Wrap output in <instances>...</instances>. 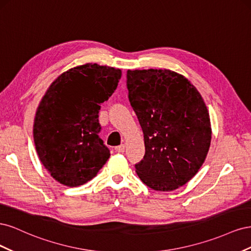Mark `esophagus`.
<instances>
[{"instance_id":"1","label":"esophagus","mask_w":251,"mask_h":251,"mask_svg":"<svg viewBox=\"0 0 251 251\" xmlns=\"http://www.w3.org/2000/svg\"><path fill=\"white\" fill-rule=\"evenodd\" d=\"M125 150H126L125 144H120V146L115 147V151H117V153H124Z\"/></svg>"}]
</instances>
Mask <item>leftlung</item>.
<instances>
[{"instance_id":"1","label":"left lung","mask_w":251,"mask_h":251,"mask_svg":"<svg viewBox=\"0 0 251 251\" xmlns=\"http://www.w3.org/2000/svg\"><path fill=\"white\" fill-rule=\"evenodd\" d=\"M128 100L144 135L146 154L135 164L144 184L170 192L198 173L208 153L211 127L200 93L170 70H127Z\"/></svg>"}]
</instances>
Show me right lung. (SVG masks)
<instances>
[{"label": "right lung", "mask_w": 251, "mask_h": 251, "mask_svg": "<svg viewBox=\"0 0 251 251\" xmlns=\"http://www.w3.org/2000/svg\"><path fill=\"white\" fill-rule=\"evenodd\" d=\"M120 77L119 69L86 64L59 75L44 95L33 138L41 162L59 183L85 184L107 162L110 150L100 137L98 114Z\"/></svg>", "instance_id": "obj_1"}]
</instances>
